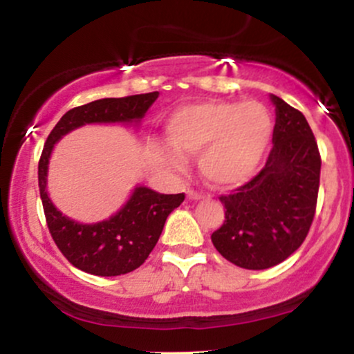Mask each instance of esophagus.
<instances>
[{"label": "esophagus", "instance_id": "obj_1", "mask_svg": "<svg viewBox=\"0 0 354 354\" xmlns=\"http://www.w3.org/2000/svg\"><path fill=\"white\" fill-rule=\"evenodd\" d=\"M186 196H188V200L198 201V200H203V198H205V194L198 193V191H194V189H188V193H186Z\"/></svg>", "mask_w": 354, "mask_h": 354}]
</instances>
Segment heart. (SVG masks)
<instances>
[{
  "label": "heart",
  "instance_id": "b5f03b06",
  "mask_svg": "<svg viewBox=\"0 0 354 354\" xmlns=\"http://www.w3.org/2000/svg\"><path fill=\"white\" fill-rule=\"evenodd\" d=\"M166 135L174 148L166 160L181 168V153L196 154L209 185L236 188L256 173L273 135L270 111L258 101H201L178 108L166 121Z\"/></svg>",
  "mask_w": 354,
  "mask_h": 354
}]
</instances>
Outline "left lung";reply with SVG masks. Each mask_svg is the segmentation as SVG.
I'll return each instance as SVG.
<instances>
[{"mask_svg":"<svg viewBox=\"0 0 354 354\" xmlns=\"http://www.w3.org/2000/svg\"><path fill=\"white\" fill-rule=\"evenodd\" d=\"M273 148L265 168L231 194L219 196L225 221L211 234L219 254L245 270H266L303 245L315 218L321 156L301 111L271 95Z\"/></svg>","mask_w":354,"mask_h":354,"instance_id":"1","label":"left lung"}]
</instances>
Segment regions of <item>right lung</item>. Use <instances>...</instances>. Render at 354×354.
Instances as JSON below:
<instances>
[{"label": "right lung", "mask_w": 354, "mask_h": 354, "mask_svg": "<svg viewBox=\"0 0 354 354\" xmlns=\"http://www.w3.org/2000/svg\"><path fill=\"white\" fill-rule=\"evenodd\" d=\"M160 93L103 98L73 108L61 116L44 143L38 165V185L44 216L64 258L84 273L120 276L145 263L160 239L166 218L185 200V193L161 194L136 186L126 205L104 221L83 225L64 216L46 191L48 163L53 148L64 135L91 123H140Z\"/></svg>", "instance_id": "obj_1"}]
</instances>
